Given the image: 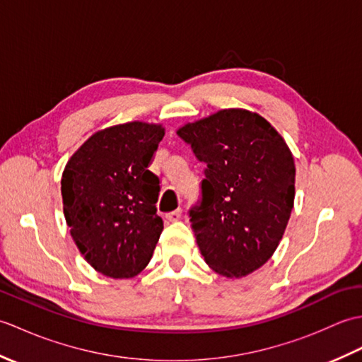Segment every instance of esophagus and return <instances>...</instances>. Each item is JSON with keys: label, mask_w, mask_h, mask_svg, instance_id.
<instances>
[{"label": "esophagus", "mask_w": 362, "mask_h": 362, "mask_svg": "<svg viewBox=\"0 0 362 362\" xmlns=\"http://www.w3.org/2000/svg\"><path fill=\"white\" fill-rule=\"evenodd\" d=\"M180 218H182V210H180V209H179V210H174V211L166 214V219H168L169 222H175V221H179Z\"/></svg>", "instance_id": "obj_1"}]
</instances>
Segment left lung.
<instances>
[{"label": "left lung", "instance_id": "8db88e82", "mask_svg": "<svg viewBox=\"0 0 362 362\" xmlns=\"http://www.w3.org/2000/svg\"><path fill=\"white\" fill-rule=\"evenodd\" d=\"M205 165L189 222L205 263L228 279L272 257L294 206L296 165L283 136L244 109H224L177 130Z\"/></svg>", "mask_w": 362, "mask_h": 362}]
</instances>
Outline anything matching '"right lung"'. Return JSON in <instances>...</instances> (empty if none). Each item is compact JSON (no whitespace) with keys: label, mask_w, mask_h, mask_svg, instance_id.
<instances>
[{"label":"right lung","mask_w":362,"mask_h":362,"mask_svg":"<svg viewBox=\"0 0 362 362\" xmlns=\"http://www.w3.org/2000/svg\"><path fill=\"white\" fill-rule=\"evenodd\" d=\"M161 124L132 121L91 135L62 174L64 214L87 263L112 279H132L148 266L163 221L160 179L149 165L163 140Z\"/></svg>","instance_id":"add662e5"}]
</instances>
